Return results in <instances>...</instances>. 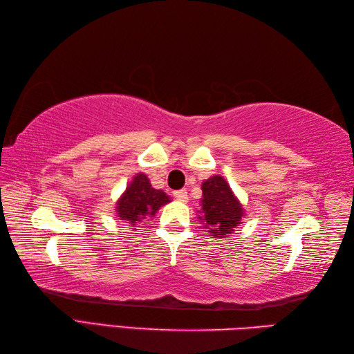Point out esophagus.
Masks as SVG:
<instances>
[{
	"label": "esophagus",
	"mask_w": 354,
	"mask_h": 354,
	"mask_svg": "<svg viewBox=\"0 0 354 354\" xmlns=\"http://www.w3.org/2000/svg\"><path fill=\"white\" fill-rule=\"evenodd\" d=\"M173 196H175V199L181 201V202H187V199H189V194H187V190H176L173 192Z\"/></svg>",
	"instance_id": "1"
}]
</instances>
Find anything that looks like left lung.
<instances>
[{
  "mask_svg": "<svg viewBox=\"0 0 354 354\" xmlns=\"http://www.w3.org/2000/svg\"><path fill=\"white\" fill-rule=\"evenodd\" d=\"M202 219L214 237H225L243 217V208L222 176H213L202 184Z\"/></svg>",
  "mask_w": 354,
  "mask_h": 354,
  "instance_id": "8db88e82",
  "label": "left lung"
}]
</instances>
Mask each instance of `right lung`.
Masks as SVG:
<instances>
[{"label": "right lung", "instance_id": "1", "mask_svg": "<svg viewBox=\"0 0 354 354\" xmlns=\"http://www.w3.org/2000/svg\"><path fill=\"white\" fill-rule=\"evenodd\" d=\"M167 202H170L167 194L153 189L145 173H138L120 198L115 212L120 219L135 227L146 216H155L160 207Z\"/></svg>", "mask_w": 354, "mask_h": 354}]
</instances>
